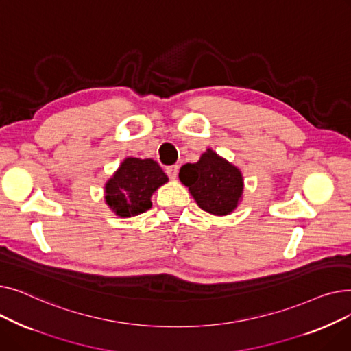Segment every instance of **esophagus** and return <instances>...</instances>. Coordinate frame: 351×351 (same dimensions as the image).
<instances>
[{
	"label": "esophagus",
	"mask_w": 351,
	"mask_h": 351,
	"mask_svg": "<svg viewBox=\"0 0 351 351\" xmlns=\"http://www.w3.org/2000/svg\"><path fill=\"white\" fill-rule=\"evenodd\" d=\"M178 171H179L178 165H171V166H166V169H165L166 175H168L171 179H176V178H178Z\"/></svg>",
	"instance_id": "1"
}]
</instances>
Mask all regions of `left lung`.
<instances>
[{
	"instance_id": "left-lung-1",
	"label": "left lung",
	"mask_w": 351,
	"mask_h": 351,
	"mask_svg": "<svg viewBox=\"0 0 351 351\" xmlns=\"http://www.w3.org/2000/svg\"><path fill=\"white\" fill-rule=\"evenodd\" d=\"M179 179L189 188L197 206L216 216L232 213L242 199V172L212 149L196 163L183 165Z\"/></svg>"
}]
</instances>
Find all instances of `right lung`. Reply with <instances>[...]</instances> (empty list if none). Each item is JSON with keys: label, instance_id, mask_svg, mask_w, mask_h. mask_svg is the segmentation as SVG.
Wrapping results in <instances>:
<instances>
[{"label": "right lung", "instance_id": "1", "mask_svg": "<svg viewBox=\"0 0 351 351\" xmlns=\"http://www.w3.org/2000/svg\"><path fill=\"white\" fill-rule=\"evenodd\" d=\"M168 182L154 159L126 158L105 183L106 205L121 217H131L152 208L154 192Z\"/></svg>", "mask_w": 351, "mask_h": 351}]
</instances>
